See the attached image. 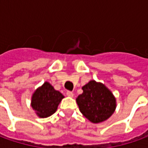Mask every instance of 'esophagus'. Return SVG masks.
<instances>
[{
    "label": "esophagus",
    "mask_w": 148,
    "mask_h": 148,
    "mask_svg": "<svg viewBox=\"0 0 148 148\" xmlns=\"http://www.w3.org/2000/svg\"><path fill=\"white\" fill-rule=\"evenodd\" d=\"M66 95L69 96V97H74V93L71 92V91H67L66 92Z\"/></svg>",
    "instance_id": "obj_1"
}]
</instances>
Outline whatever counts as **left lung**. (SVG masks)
Returning a JSON list of instances; mask_svg holds the SVG:
<instances>
[{
  "label": "left lung",
  "instance_id": "obj_1",
  "mask_svg": "<svg viewBox=\"0 0 148 148\" xmlns=\"http://www.w3.org/2000/svg\"><path fill=\"white\" fill-rule=\"evenodd\" d=\"M82 89L76 102L82 115L95 124L108 120L116 108V97L112 91L95 80L87 82Z\"/></svg>",
  "mask_w": 148,
  "mask_h": 148
}]
</instances>
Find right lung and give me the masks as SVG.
Returning <instances> with one entry per match:
<instances>
[{
    "label": "right lung",
    "instance_id": "right-lung-1",
    "mask_svg": "<svg viewBox=\"0 0 148 148\" xmlns=\"http://www.w3.org/2000/svg\"><path fill=\"white\" fill-rule=\"evenodd\" d=\"M64 97L49 82H45L33 92L31 106L39 117L46 118L55 113Z\"/></svg>",
    "mask_w": 148,
    "mask_h": 148
}]
</instances>
